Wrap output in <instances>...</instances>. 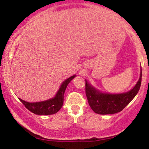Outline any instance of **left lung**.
<instances>
[{
  "mask_svg": "<svg viewBox=\"0 0 149 149\" xmlns=\"http://www.w3.org/2000/svg\"><path fill=\"white\" fill-rule=\"evenodd\" d=\"M140 79L133 89L125 93H102L85 80V93L91 109L100 115L115 114L121 111L137 94L142 81V68Z\"/></svg>",
  "mask_w": 149,
  "mask_h": 149,
  "instance_id": "obj_1",
  "label": "left lung"
}]
</instances>
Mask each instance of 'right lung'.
Masks as SVG:
<instances>
[{"instance_id":"1","label":"right lung","mask_w":149,"mask_h":149,"mask_svg":"<svg viewBox=\"0 0 149 149\" xmlns=\"http://www.w3.org/2000/svg\"><path fill=\"white\" fill-rule=\"evenodd\" d=\"M75 77V75L69 77L62 83L56 95L53 98L49 99L47 100L38 102H28L19 98L25 107L30 112L36 115H53L58 113L61 108L62 107L64 102V95L67 85Z\"/></svg>"}]
</instances>
